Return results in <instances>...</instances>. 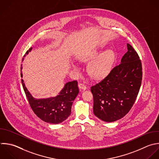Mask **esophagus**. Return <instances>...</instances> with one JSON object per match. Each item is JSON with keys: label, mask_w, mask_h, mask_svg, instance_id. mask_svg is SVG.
<instances>
[{"label": "esophagus", "mask_w": 159, "mask_h": 159, "mask_svg": "<svg viewBox=\"0 0 159 159\" xmlns=\"http://www.w3.org/2000/svg\"><path fill=\"white\" fill-rule=\"evenodd\" d=\"M78 87L80 89H86V86L83 83H80L78 84Z\"/></svg>", "instance_id": "esophagus-1"}]
</instances>
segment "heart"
<instances>
[{"mask_svg": "<svg viewBox=\"0 0 159 159\" xmlns=\"http://www.w3.org/2000/svg\"><path fill=\"white\" fill-rule=\"evenodd\" d=\"M97 55L98 52L93 50L80 57V60L86 61ZM114 52L110 50H106L98 55L89 65L88 72L89 75L94 78H100L106 75L114 61Z\"/></svg>", "mask_w": 159, "mask_h": 159, "instance_id": "1", "label": "heart"}]
</instances>
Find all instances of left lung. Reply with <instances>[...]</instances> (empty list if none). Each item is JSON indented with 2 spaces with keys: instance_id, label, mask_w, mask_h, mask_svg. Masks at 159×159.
<instances>
[{
  "instance_id": "8db88e82",
  "label": "left lung",
  "mask_w": 159,
  "mask_h": 159,
  "mask_svg": "<svg viewBox=\"0 0 159 159\" xmlns=\"http://www.w3.org/2000/svg\"><path fill=\"white\" fill-rule=\"evenodd\" d=\"M127 47L128 51L120 64L91 87L94 114L106 122H114L125 116L134 105L140 88L141 60L130 45L127 43Z\"/></svg>"
}]
</instances>
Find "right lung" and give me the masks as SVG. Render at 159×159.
Segmentation results:
<instances>
[{
  "label": "right lung",
  "mask_w": 159,
  "mask_h": 159,
  "mask_svg": "<svg viewBox=\"0 0 159 159\" xmlns=\"http://www.w3.org/2000/svg\"><path fill=\"white\" fill-rule=\"evenodd\" d=\"M32 48H30L27 50L25 55L28 54ZM23 60L24 58L22 61ZM20 69V76L22 77V65ZM22 84L29 104L34 113L42 120L50 124L62 122L68 117L71 114L73 101L79 93L78 82L74 80L66 83L57 96L48 99H37L29 92L23 80H22Z\"/></svg>",
  "instance_id": "obj_1"
}]
</instances>
